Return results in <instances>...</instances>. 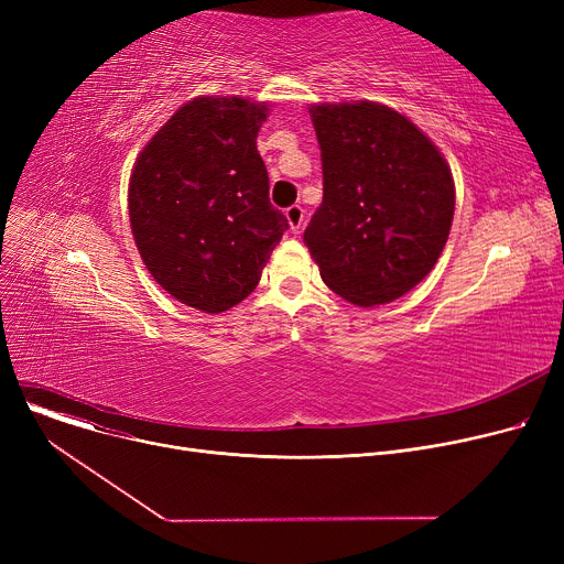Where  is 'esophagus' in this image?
I'll list each match as a JSON object with an SVG mask.
<instances>
[{"label":"esophagus","mask_w":564,"mask_h":564,"mask_svg":"<svg viewBox=\"0 0 564 564\" xmlns=\"http://www.w3.org/2000/svg\"><path fill=\"white\" fill-rule=\"evenodd\" d=\"M285 219L294 232H300L304 228V207L302 205H290L285 210Z\"/></svg>","instance_id":"obj_1"}]
</instances>
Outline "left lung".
<instances>
[{
    "label": "left lung",
    "mask_w": 564,
    "mask_h": 564,
    "mask_svg": "<svg viewBox=\"0 0 564 564\" xmlns=\"http://www.w3.org/2000/svg\"><path fill=\"white\" fill-rule=\"evenodd\" d=\"M322 205L304 230L319 276L357 306L389 304L436 264L455 213L453 173L409 118L377 102L311 107Z\"/></svg>",
    "instance_id": "obj_1"
}]
</instances>
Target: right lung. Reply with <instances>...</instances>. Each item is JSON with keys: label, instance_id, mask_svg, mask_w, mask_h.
Instances as JSON below:
<instances>
[{"label": "right lung", "instance_id": "add662e5", "mask_svg": "<svg viewBox=\"0 0 564 564\" xmlns=\"http://www.w3.org/2000/svg\"><path fill=\"white\" fill-rule=\"evenodd\" d=\"M267 105L196 98L148 141L130 177L134 242L153 279L203 313L240 304L290 228L256 148Z\"/></svg>", "mask_w": 564, "mask_h": 564}]
</instances>
